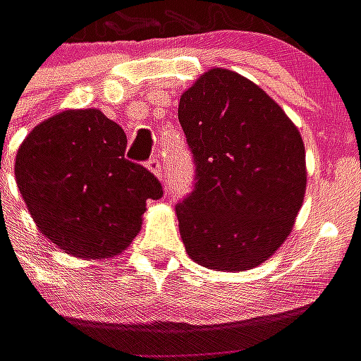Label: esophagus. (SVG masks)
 <instances>
[{"mask_svg":"<svg viewBox=\"0 0 361 361\" xmlns=\"http://www.w3.org/2000/svg\"><path fill=\"white\" fill-rule=\"evenodd\" d=\"M147 168H149V170H151V172H153L160 181H164V173H162V162H160L159 157H153V159L149 160V162H147Z\"/></svg>","mask_w":361,"mask_h":361,"instance_id":"esophagus-1","label":"esophagus"}]
</instances>
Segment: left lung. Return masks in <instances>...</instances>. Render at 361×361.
I'll list each match as a JSON object with an SVG mask.
<instances>
[{
  "label": "left lung",
  "instance_id": "1",
  "mask_svg": "<svg viewBox=\"0 0 361 361\" xmlns=\"http://www.w3.org/2000/svg\"><path fill=\"white\" fill-rule=\"evenodd\" d=\"M195 189L178 204L181 241L199 266L252 269L276 255L306 193L302 135L260 85L210 68L181 93Z\"/></svg>",
  "mask_w": 361,
  "mask_h": 361
}]
</instances>
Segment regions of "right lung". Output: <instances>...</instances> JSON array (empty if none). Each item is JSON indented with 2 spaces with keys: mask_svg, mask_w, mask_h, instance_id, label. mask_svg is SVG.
Here are the masks:
<instances>
[{
  "mask_svg": "<svg viewBox=\"0 0 361 361\" xmlns=\"http://www.w3.org/2000/svg\"><path fill=\"white\" fill-rule=\"evenodd\" d=\"M126 133L97 109H66L34 128L15 159L18 191L42 233L76 258H114L140 233L162 185L124 159Z\"/></svg>",
  "mask_w": 361,
  "mask_h": 361,
  "instance_id": "add662e5",
  "label": "right lung"
}]
</instances>
